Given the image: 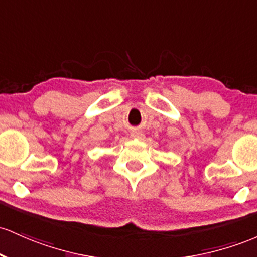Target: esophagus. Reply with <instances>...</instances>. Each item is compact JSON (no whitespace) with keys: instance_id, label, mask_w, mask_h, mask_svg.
I'll return each instance as SVG.
<instances>
[{"instance_id":"34e87169","label":"esophagus","mask_w":257,"mask_h":257,"mask_svg":"<svg viewBox=\"0 0 257 257\" xmlns=\"http://www.w3.org/2000/svg\"><path fill=\"white\" fill-rule=\"evenodd\" d=\"M131 136L134 138H137V140H142V138L144 137V134L142 131H132Z\"/></svg>"}]
</instances>
